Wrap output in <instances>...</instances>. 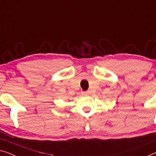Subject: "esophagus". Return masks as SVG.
<instances>
[{"instance_id":"34e87169","label":"esophagus","mask_w":156,"mask_h":156,"mask_svg":"<svg viewBox=\"0 0 156 156\" xmlns=\"http://www.w3.org/2000/svg\"><path fill=\"white\" fill-rule=\"evenodd\" d=\"M82 94H83V95H84V96H88V95H90V91L83 92Z\"/></svg>"}]
</instances>
